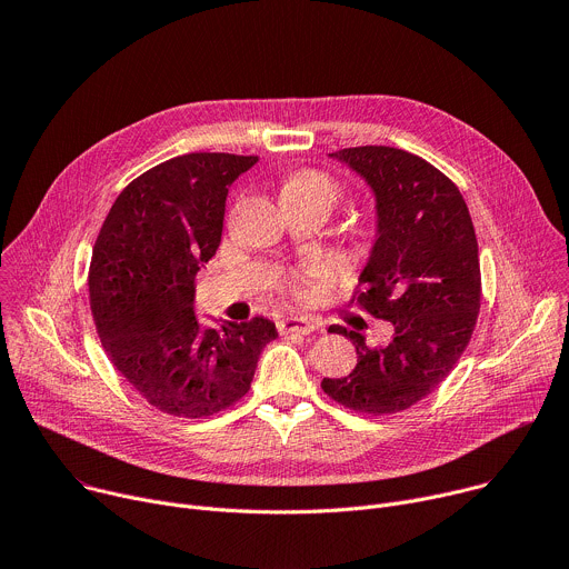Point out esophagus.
Masks as SVG:
<instances>
[{
  "instance_id": "1",
  "label": "esophagus",
  "mask_w": 569,
  "mask_h": 569,
  "mask_svg": "<svg viewBox=\"0 0 569 569\" xmlns=\"http://www.w3.org/2000/svg\"><path fill=\"white\" fill-rule=\"evenodd\" d=\"M277 329H279L281 336H286V333H301V336H308V333H312V331L317 329V323H315L312 319H308V317H295V315H290V317H283V319L277 321Z\"/></svg>"
}]
</instances>
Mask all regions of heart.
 <instances>
[{
	"instance_id": "b5f03b06",
	"label": "heart",
	"mask_w": 569,
	"mask_h": 569,
	"mask_svg": "<svg viewBox=\"0 0 569 569\" xmlns=\"http://www.w3.org/2000/svg\"><path fill=\"white\" fill-rule=\"evenodd\" d=\"M283 193H290V196H303V198H317V200H323L329 202L331 207L338 202L340 198V187L333 178H329L327 173L321 171H315V169H303V171H297L292 173L286 184H283ZM331 274V268L329 266H310L306 268L303 272L290 277L288 286L295 295L303 297L310 292L312 283L319 281V279H327Z\"/></svg>"
}]
</instances>
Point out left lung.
Returning <instances> with one entry per match:
<instances>
[{
    "instance_id": "1",
    "label": "left lung",
    "mask_w": 569,
    "mask_h": 569,
    "mask_svg": "<svg viewBox=\"0 0 569 569\" xmlns=\"http://www.w3.org/2000/svg\"><path fill=\"white\" fill-rule=\"evenodd\" d=\"M331 157L373 191L376 242L358 301L391 321L393 336L371 349L365 336L333 327L356 345L358 365L321 389L353 412L396 415L432 393L470 342L481 297L475 227L455 182L408 150L358 146Z\"/></svg>"
}]
</instances>
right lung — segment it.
<instances>
[{
  "label": "right lung",
  "mask_w": 569,
  "mask_h": 569,
  "mask_svg": "<svg viewBox=\"0 0 569 569\" xmlns=\"http://www.w3.org/2000/svg\"><path fill=\"white\" fill-rule=\"evenodd\" d=\"M254 154L189 152L132 180L112 204L90 266L97 331L117 371L159 412L202 419L250 391L274 321L200 327L196 274L216 254L231 182Z\"/></svg>",
  "instance_id": "right-lung-1"
}]
</instances>
